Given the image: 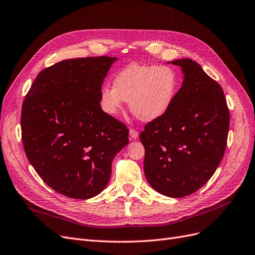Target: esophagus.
Segmentation results:
<instances>
[{
    "label": "esophagus",
    "mask_w": 255,
    "mask_h": 255,
    "mask_svg": "<svg viewBox=\"0 0 255 255\" xmlns=\"http://www.w3.org/2000/svg\"><path fill=\"white\" fill-rule=\"evenodd\" d=\"M129 135H130V138L131 139H136L138 137V132L137 130L133 129V128H130L129 129Z\"/></svg>",
    "instance_id": "34e87169"
}]
</instances>
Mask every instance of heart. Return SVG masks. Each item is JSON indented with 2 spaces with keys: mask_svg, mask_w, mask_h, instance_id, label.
<instances>
[{
  "mask_svg": "<svg viewBox=\"0 0 255 255\" xmlns=\"http://www.w3.org/2000/svg\"><path fill=\"white\" fill-rule=\"evenodd\" d=\"M112 87L100 92L103 110L118 117L124 101L132 115L140 121H153L170 108L178 87L177 72L166 65L131 64L113 78Z\"/></svg>",
  "mask_w": 255,
  "mask_h": 255,
  "instance_id": "obj_1",
  "label": "heart"
}]
</instances>
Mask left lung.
<instances>
[{
  "mask_svg": "<svg viewBox=\"0 0 255 255\" xmlns=\"http://www.w3.org/2000/svg\"><path fill=\"white\" fill-rule=\"evenodd\" d=\"M184 72L182 87L162 117L145 125L144 171L154 190L183 197L202 188L227 146L230 115L221 85L190 59L172 61Z\"/></svg>",
  "mask_w": 255,
  "mask_h": 255,
  "instance_id": "left-lung-1",
  "label": "left lung"
}]
</instances>
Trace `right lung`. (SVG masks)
<instances>
[{"label":"right lung","instance_id":"add662e5","mask_svg":"<svg viewBox=\"0 0 255 255\" xmlns=\"http://www.w3.org/2000/svg\"><path fill=\"white\" fill-rule=\"evenodd\" d=\"M117 58L70 59L43 69L22 105V140L42 180L71 199L98 195L129 142L124 123L101 108L104 79Z\"/></svg>","mask_w":255,"mask_h":255}]
</instances>
